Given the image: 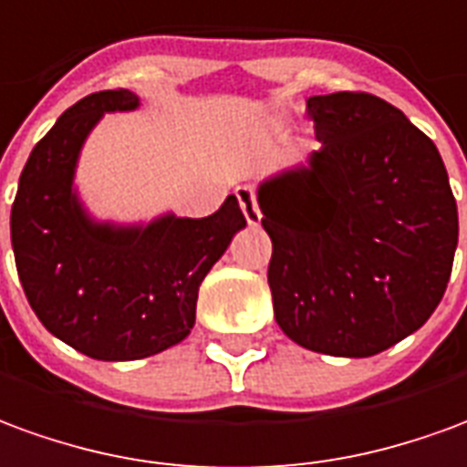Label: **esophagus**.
<instances>
[{"instance_id":"34e87169","label":"esophagus","mask_w":467,"mask_h":467,"mask_svg":"<svg viewBox=\"0 0 467 467\" xmlns=\"http://www.w3.org/2000/svg\"><path fill=\"white\" fill-rule=\"evenodd\" d=\"M236 198H239V206L244 211V216L249 221V226H259L261 221V208H259V201H256V191L251 186H239L236 191Z\"/></svg>"}]
</instances>
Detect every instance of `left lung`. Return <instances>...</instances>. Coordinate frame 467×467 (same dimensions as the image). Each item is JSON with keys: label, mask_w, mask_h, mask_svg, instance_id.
<instances>
[{"label": "left lung", "mask_w": 467, "mask_h": 467, "mask_svg": "<svg viewBox=\"0 0 467 467\" xmlns=\"http://www.w3.org/2000/svg\"><path fill=\"white\" fill-rule=\"evenodd\" d=\"M322 143L259 186L274 317L296 345L372 357L418 332L445 294L458 206L428 135L382 98L306 100Z\"/></svg>", "instance_id": "8db88e82"}]
</instances>
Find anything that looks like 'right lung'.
Returning <instances> with one entry per match:
<instances>
[{
  "label": "right lung",
  "mask_w": 467,
  "mask_h": 467,
  "mask_svg": "<svg viewBox=\"0 0 467 467\" xmlns=\"http://www.w3.org/2000/svg\"><path fill=\"white\" fill-rule=\"evenodd\" d=\"M130 90L92 92L62 112L29 155L12 203L16 274L45 329L92 359L130 362L183 342L198 286L246 226L236 196L206 218L98 223L72 188L85 138L105 112L135 110Z\"/></svg>",
  "instance_id": "right-lung-1"
}]
</instances>
